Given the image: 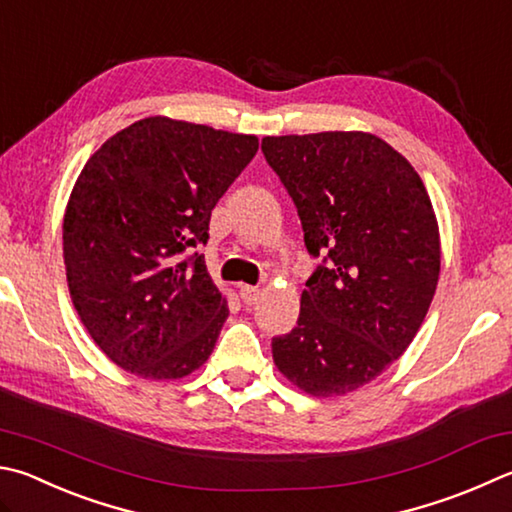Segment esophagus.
Returning a JSON list of instances; mask_svg holds the SVG:
<instances>
[{
	"label": "esophagus",
	"instance_id": "obj_1",
	"mask_svg": "<svg viewBox=\"0 0 512 512\" xmlns=\"http://www.w3.org/2000/svg\"><path fill=\"white\" fill-rule=\"evenodd\" d=\"M239 295H241V302H244V304H255L259 300V288L257 286L241 284L239 286Z\"/></svg>",
	"mask_w": 512,
	"mask_h": 512
}]
</instances>
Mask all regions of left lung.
<instances>
[{"label":"left lung","instance_id":"8db88e82","mask_svg":"<svg viewBox=\"0 0 512 512\" xmlns=\"http://www.w3.org/2000/svg\"><path fill=\"white\" fill-rule=\"evenodd\" d=\"M320 257L295 329L273 360L313 396L353 392L383 374L421 329L441 271L432 201L405 156L365 132L262 138Z\"/></svg>","mask_w":512,"mask_h":512}]
</instances>
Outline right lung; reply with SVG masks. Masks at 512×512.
Wrapping results in <instances>:
<instances>
[{
	"mask_svg": "<svg viewBox=\"0 0 512 512\" xmlns=\"http://www.w3.org/2000/svg\"><path fill=\"white\" fill-rule=\"evenodd\" d=\"M259 141L163 116L143 118L91 156L64 212L71 300L107 358L152 380L183 378L228 318L203 255L217 201Z\"/></svg>",
	"mask_w": 512,
	"mask_h": 512,
	"instance_id": "1",
	"label": "right lung"
}]
</instances>
